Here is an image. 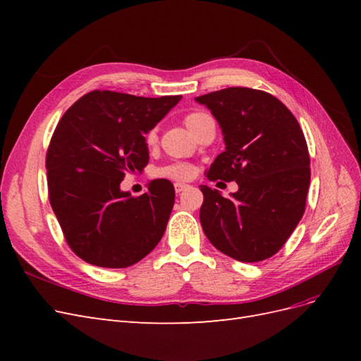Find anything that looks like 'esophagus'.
I'll use <instances>...</instances> for the list:
<instances>
[{"instance_id":"1","label":"esophagus","mask_w":361,"mask_h":361,"mask_svg":"<svg viewBox=\"0 0 361 361\" xmlns=\"http://www.w3.org/2000/svg\"><path fill=\"white\" fill-rule=\"evenodd\" d=\"M188 188H190L188 185H185V183H174V191H176L178 194L185 191V190H188Z\"/></svg>"}]
</instances>
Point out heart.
<instances>
[{"mask_svg": "<svg viewBox=\"0 0 361 361\" xmlns=\"http://www.w3.org/2000/svg\"><path fill=\"white\" fill-rule=\"evenodd\" d=\"M206 118H209V116H207L206 113L192 111V113L185 116L183 122H185V125H187V128L191 130V133L195 134ZM157 138H158L157 128H152L145 137L146 145L154 146L157 143ZM157 176L169 178V179H174V180H188L194 176V167L191 166V164H187V162H173V164H169V166H166V167L158 169Z\"/></svg>", "mask_w": 361, "mask_h": 361, "instance_id": "b5f03b06", "label": "heart"}]
</instances>
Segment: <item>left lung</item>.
I'll list each match as a JSON object with an SVG mask.
<instances>
[{
    "label": "left lung",
    "instance_id": "obj_1",
    "mask_svg": "<svg viewBox=\"0 0 361 361\" xmlns=\"http://www.w3.org/2000/svg\"><path fill=\"white\" fill-rule=\"evenodd\" d=\"M195 101L209 108L226 143L207 179L235 180L239 187L226 199L202 185L204 235L239 262L274 256L305 211L310 157L300 123L276 96L248 87H228Z\"/></svg>",
    "mask_w": 361,
    "mask_h": 361
}]
</instances>
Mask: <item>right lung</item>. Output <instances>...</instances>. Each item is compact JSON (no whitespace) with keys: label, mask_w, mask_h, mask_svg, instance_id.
<instances>
[{"label":"right lung","mask_w":361,"mask_h":361,"mask_svg":"<svg viewBox=\"0 0 361 361\" xmlns=\"http://www.w3.org/2000/svg\"><path fill=\"white\" fill-rule=\"evenodd\" d=\"M180 97L93 90L60 118L47 152L48 197L68 245L87 264L128 268L161 241L174 204L171 182L152 180L138 197L120 182L147 166L145 134Z\"/></svg>","instance_id":"right-lung-1"}]
</instances>
